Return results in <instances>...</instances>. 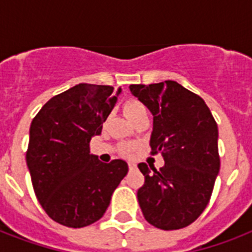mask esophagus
I'll return each instance as SVG.
<instances>
[{"label":"esophagus","instance_id":"34e87169","mask_svg":"<svg viewBox=\"0 0 252 252\" xmlns=\"http://www.w3.org/2000/svg\"><path fill=\"white\" fill-rule=\"evenodd\" d=\"M128 167H129V170H134L137 166H136V163H133V162H129V163H128Z\"/></svg>","mask_w":252,"mask_h":252}]
</instances>
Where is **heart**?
<instances>
[{
  "label": "heart",
  "mask_w": 252,
  "mask_h": 252,
  "mask_svg": "<svg viewBox=\"0 0 252 252\" xmlns=\"http://www.w3.org/2000/svg\"><path fill=\"white\" fill-rule=\"evenodd\" d=\"M123 110H124V114L130 122L134 120V119L140 116L142 114H146V107L144 106V103L140 102L138 99H126L124 104H123ZM133 152V146L132 145H123L122 146V154L124 156H130Z\"/></svg>",
  "instance_id": "obj_1"
}]
</instances>
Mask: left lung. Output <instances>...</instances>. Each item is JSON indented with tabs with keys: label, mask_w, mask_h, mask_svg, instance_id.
I'll return each mask as SVG.
<instances>
[{
	"label": "left lung",
	"mask_w": 252,
	"mask_h": 252,
	"mask_svg": "<svg viewBox=\"0 0 252 252\" xmlns=\"http://www.w3.org/2000/svg\"><path fill=\"white\" fill-rule=\"evenodd\" d=\"M129 89L152 111V154L165 159L159 170L138 163L145 176L137 191L142 215L162 230L183 229L211 200L220 171L217 123L203 98L175 81Z\"/></svg>",
	"instance_id": "1"
}]
</instances>
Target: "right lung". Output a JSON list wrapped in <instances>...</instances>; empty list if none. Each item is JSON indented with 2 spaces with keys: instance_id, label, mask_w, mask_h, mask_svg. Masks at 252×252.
<instances>
[{
  "instance_id": "1",
  "label": "right lung",
  "mask_w": 252,
  "mask_h": 252,
  "mask_svg": "<svg viewBox=\"0 0 252 252\" xmlns=\"http://www.w3.org/2000/svg\"><path fill=\"white\" fill-rule=\"evenodd\" d=\"M107 85L80 84L51 98L32 119L26 162L45 213L68 227L96 222L128 172L126 162L103 163L90 154L93 136L118 100Z\"/></svg>"
}]
</instances>
